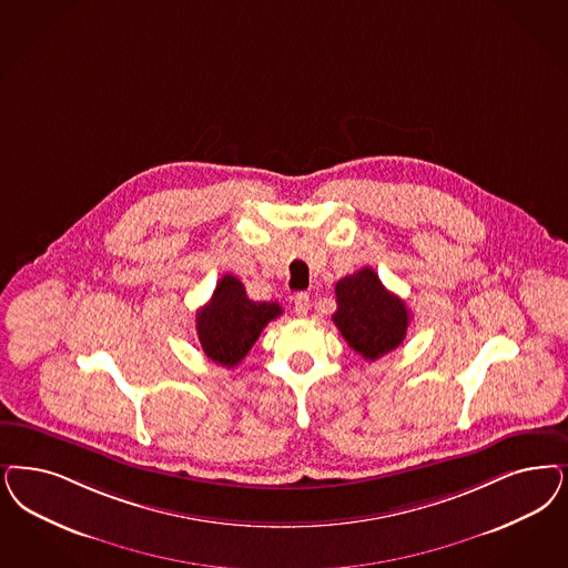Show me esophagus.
Wrapping results in <instances>:
<instances>
[{"label": "esophagus", "mask_w": 568, "mask_h": 568, "mask_svg": "<svg viewBox=\"0 0 568 568\" xmlns=\"http://www.w3.org/2000/svg\"><path fill=\"white\" fill-rule=\"evenodd\" d=\"M294 308L297 316H306L308 308H311V297H308V294H295Z\"/></svg>", "instance_id": "1"}]
</instances>
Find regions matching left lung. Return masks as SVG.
Listing matches in <instances>:
<instances>
[{
  "instance_id": "obj_1",
  "label": "left lung",
  "mask_w": 568,
  "mask_h": 568,
  "mask_svg": "<svg viewBox=\"0 0 568 568\" xmlns=\"http://www.w3.org/2000/svg\"><path fill=\"white\" fill-rule=\"evenodd\" d=\"M333 323L354 353L375 361L400 346L409 327L407 304L388 292L369 266L335 285Z\"/></svg>"
}]
</instances>
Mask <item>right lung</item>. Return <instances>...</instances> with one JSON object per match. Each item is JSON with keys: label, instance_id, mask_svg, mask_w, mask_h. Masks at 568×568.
<instances>
[{"label": "right lung", "instance_id": "1", "mask_svg": "<svg viewBox=\"0 0 568 568\" xmlns=\"http://www.w3.org/2000/svg\"><path fill=\"white\" fill-rule=\"evenodd\" d=\"M281 313L276 302L250 300L243 283L233 274H224L212 300L196 313V337L214 363L235 367L252 351L262 329Z\"/></svg>", "mask_w": 568, "mask_h": 568}]
</instances>
